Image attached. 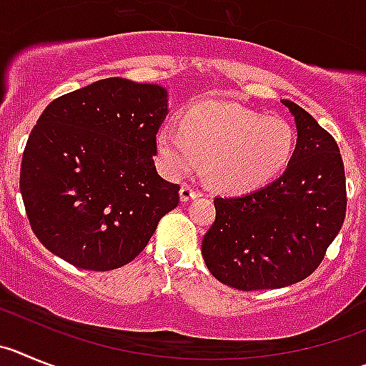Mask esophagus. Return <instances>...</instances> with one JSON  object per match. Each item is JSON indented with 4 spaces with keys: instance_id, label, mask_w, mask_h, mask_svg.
Instances as JSON below:
<instances>
[{
    "instance_id": "34e87169",
    "label": "esophagus",
    "mask_w": 366,
    "mask_h": 366,
    "mask_svg": "<svg viewBox=\"0 0 366 366\" xmlns=\"http://www.w3.org/2000/svg\"><path fill=\"white\" fill-rule=\"evenodd\" d=\"M197 197H200V193L197 189H193V187H189V186L180 187V200H182V202L193 200V199H197Z\"/></svg>"
}]
</instances>
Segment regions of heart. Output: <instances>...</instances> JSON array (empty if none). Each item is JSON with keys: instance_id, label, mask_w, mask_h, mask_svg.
I'll list each match as a JSON object with an SVG mask.
<instances>
[{"instance_id": "heart-1", "label": "heart", "mask_w": 366, "mask_h": 366, "mask_svg": "<svg viewBox=\"0 0 366 366\" xmlns=\"http://www.w3.org/2000/svg\"><path fill=\"white\" fill-rule=\"evenodd\" d=\"M154 146L167 175H191L204 162V179L213 189L242 195L281 175L294 159L297 137L282 118L206 100L180 114L179 129L160 127Z\"/></svg>"}]
</instances>
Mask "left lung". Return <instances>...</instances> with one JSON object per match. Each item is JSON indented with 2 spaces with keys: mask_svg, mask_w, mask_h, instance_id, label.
Masks as SVG:
<instances>
[{
  "mask_svg": "<svg viewBox=\"0 0 366 366\" xmlns=\"http://www.w3.org/2000/svg\"><path fill=\"white\" fill-rule=\"evenodd\" d=\"M297 146L286 171L242 197H217L202 257L215 279L237 290H275L321 264L347 213L345 166L334 137L290 100Z\"/></svg>",
  "mask_w": 366,
  "mask_h": 366,
  "instance_id": "8db88e82",
  "label": "left lung"
}]
</instances>
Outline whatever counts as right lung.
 <instances>
[{"label": "right lung", "mask_w": 366, "mask_h": 366, "mask_svg": "<svg viewBox=\"0 0 366 366\" xmlns=\"http://www.w3.org/2000/svg\"><path fill=\"white\" fill-rule=\"evenodd\" d=\"M167 91L105 78L45 107L23 151L19 189L32 232L69 264L107 272L142 252L179 206L159 175L154 137Z\"/></svg>", "instance_id": "right-lung-1"}]
</instances>
